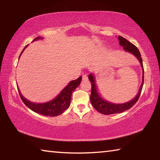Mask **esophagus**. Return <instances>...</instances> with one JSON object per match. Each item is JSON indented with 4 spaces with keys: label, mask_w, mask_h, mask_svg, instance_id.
<instances>
[{
    "label": "esophagus",
    "mask_w": 160,
    "mask_h": 160,
    "mask_svg": "<svg viewBox=\"0 0 160 160\" xmlns=\"http://www.w3.org/2000/svg\"><path fill=\"white\" fill-rule=\"evenodd\" d=\"M88 79V75L85 74V75H82V80H87Z\"/></svg>",
    "instance_id": "34e87169"
}]
</instances>
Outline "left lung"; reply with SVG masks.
<instances>
[{
  "label": "left lung",
  "instance_id": "left-lung-1",
  "mask_svg": "<svg viewBox=\"0 0 160 160\" xmlns=\"http://www.w3.org/2000/svg\"><path fill=\"white\" fill-rule=\"evenodd\" d=\"M118 40H119V44L122 46L123 49L126 51L132 53L136 57L138 61H140V65L142 68V84L140 87L139 92L137 94L136 97H135L133 99H131V101L127 102L123 104H113L112 102H107L106 100L102 98V97L98 92L97 90V87L95 83V80H94V77L92 73H90L89 75L88 78L91 82L92 85V92L90 95V101L92 106L94 107L97 112L102 113V114L105 115H109V114H113V113H118L125 112V111L128 110L133 106V105L137 102L138 100L140 93H141L143 83H144V69H143L142 66V60L141 58V54H140L139 50L138 48L135 47L134 44L132 43L128 42V40L126 39L121 36H118Z\"/></svg>",
  "mask_w": 160,
  "mask_h": 160
}]
</instances>
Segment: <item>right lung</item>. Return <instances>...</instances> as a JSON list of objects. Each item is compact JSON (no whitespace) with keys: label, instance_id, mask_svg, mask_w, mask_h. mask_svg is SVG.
<instances>
[{"label":"right lung","instance_id":"right-lung-1","mask_svg":"<svg viewBox=\"0 0 160 160\" xmlns=\"http://www.w3.org/2000/svg\"><path fill=\"white\" fill-rule=\"evenodd\" d=\"M42 38L38 37L33 40V42L36 41L38 39H42ZM28 47V45L24 48V49L21 52L22 53L25 48ZM20 55V57L21 56ZM81 80H82V77H79L77 80H72L68 83L66 88L61 92V93L58 95L54 98L53 99L46 103H34L29 101L25 99L20 92L19 88H18L19 94H20V98L22 100L27 107L29 109L40 114L47 116H57L63 113L69 107L70 104V101H71V95L72 92L76 89L80 84Z\"/></svg>","mask_w":160,"mask_h":160}]
</instances>
